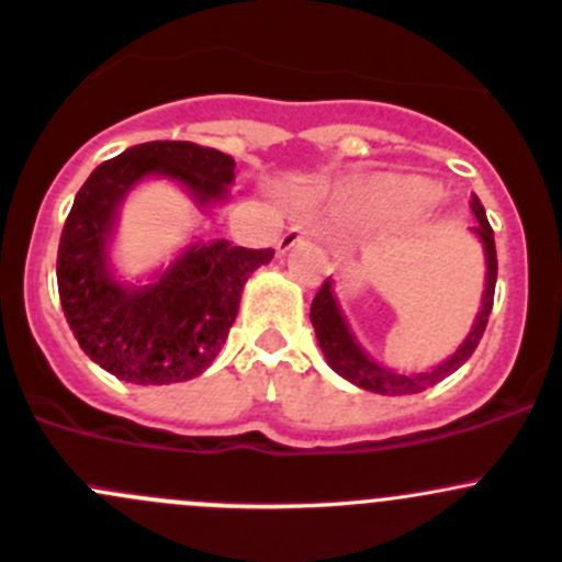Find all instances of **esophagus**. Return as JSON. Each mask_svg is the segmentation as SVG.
<instances>
[{"instance_id": "34e87169", "label": "esophagus", "mask_w": 562, "mask_h": 562, "mask_svg": "<svg viewBox=\"0 0 562 562\" xmlns=\"http://www.w3.org/2000/svg\"><path fill=\"white\" fill-rule=\"evenodd\" d=\"M307 228H302V225H291V228L285 231V234L280 236V241H277V252L285 255L288 249H293L296 245H302L304 239H307Z\"/></svg>"}]
</instances>
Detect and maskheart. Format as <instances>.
Returning a JSON list of instances; mask_svg holds the SVG:
<instances>
[{
	"mask_svg": "<svg viewBox=\"0 0 562 562\" xmlns=\"http://www.w3.org/2000/svg\"><path fill=\"white\" fill-rule=\"evenodd\" d=\"M378 206L400 214H418L435 201V190L418 179H386L372 190Z\"/></svg>",
	"mask_w": 562,
	"mask_h": 562,
	"instance_id": "b5f03b06",
	"label": "heart"
}]
</instances>
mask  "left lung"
<instances>
[{"instance_id": "8db88e82", "label": "left lung", "mask_w": 562, "mask_h": 562, "mask_svg": "<svg viewBox=\"0 0 562 562\" xmlns=\"http://www.w3.org/2000/svg\"><path fill=\"white\" fill-rule=\"evenodd\" d=\"M470 209L475 214V234H479L481 245H484L486 255V285L484 296H481V310L475 315L473 328L464 337V342L459 345L457 353L451 359H446L443 364H438L435 370L427 372H394L381 367L378 361H372L370 356L364 353V348L359 345V339L350 331L348 321H345L342 310H339L337 296H334V282L328 277L321 285V291L315 293L313 307H310V321H313L317 345H321L323 356H326L328 367H331L337 375H342L345 381H350L353 386L364 391H375V394L386 396H402V394H418V391H427L435 383H440L443 378H449L451 372H457L464 361L473 356V350L479 348L481 337H484L486 321H490L492 302H495V282H497V252H495V234H492V225L486 220L484 206H481L479 198L473 195L470 201Z\"/></svg>"}]
</instances>
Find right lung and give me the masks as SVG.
I'll use <instances>...</instances> for the list:
<instances>
[{
  "instance_id": "add662e5",
  "label": "right lung",
  "mask_w": 562,
  "mask_h": 562,
  "mask_svg": "<svg viewBox=\"0 0 562 562\" xmlns=\"http://www.w3.org/2000/svg\"><path fill=\"white\" fill-rule=\"evenodd\" d=\"M234 157L190 140H151L105 160L83 181L56 255L61 310L83 353L119 381L166 386L201 375L228 339L239 299L274 249L195 241L149 285H124L108 266L119 203L146 176H166L209 206L228 195Z\"/></svg>"
}]
</instances>
